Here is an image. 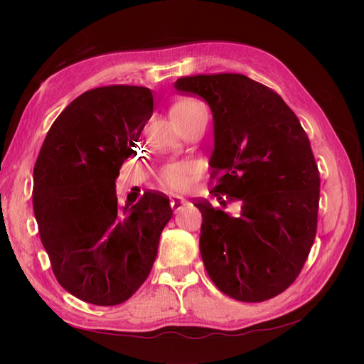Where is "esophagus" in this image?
I'll use <instances>...</instances> for the list:
<instances>
[{
  "label": "esophagus",
  "mask_w": 364,
  "mask_h": 364,
  "mask_svg": "<svg viewBox=\"0 0 364 364\" xmlns=\"http://www.w3.org/2000/svg\"><path fill=\"white\" fill-rule=\"evenodd\" d=\"M170 205L171 208L174 209V211H181V209L186 205V200L182 199V197H178V196H173L170 199Z\"/></svg>",
  "instance_id": "obj_1"
}]
</instances>
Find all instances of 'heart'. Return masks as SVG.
Masks as SVG:
<instances>
[{
  "label": "heart",
  "mask_w": 364,
  "mask_h": 364,
  "mask_svg": "<svg viewBox=\"0 0 364 364\" xmlns=\"http://www.w3.org/2000/svg\"><path fill=\"white\" fill-rule=\"evenodd\" d=\"M202 105L194 98H181L171 106V115L174 114H188ZM197 173L196 165L191 162H173L165 165L159 174V182L165 190L168 191H185L193 185L194 176Z\"/></svg>",
  "instance_id": "obj_1"
}]
</instances>
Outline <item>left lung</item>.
Here are the masks:
<instances>
[{
    "label": "left lung",
    "instance_id": "1",
    "mask_svg": "<svg viewBox=\"0 0 364 364\" xmlns=\"http://www.w3.org/2000/svg\"><path fill=\"white\" fill-rule=\"evenodd\" d=\"M174 87L200 95L214 118L211 194L222 206L196 203L205 269L232 299H272L294 282L314 243L321 178L310 139L277 92L243 74L182 77ZM234 200L238 218L224 211Z\"/></svg>",
    "mask_w": 364,
    "mask_h": 364
}]
</instances>
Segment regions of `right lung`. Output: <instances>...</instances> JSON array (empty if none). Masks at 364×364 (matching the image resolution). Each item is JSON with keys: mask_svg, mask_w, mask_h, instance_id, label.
Returning a JSON list of instances; mask_svg holds the SVG:
<instances>
[{"mask_svg": "<svg viewBox=\"0 0 364 364\" xmlns=\"http://www.w3.org/2000/svg\"><path fill=\"white\" fill-rule=\"evenodd\" d=\"M153 114L149 87L86 91L54 119L33 170V211L62 287L111 306L149 277L159 237L173 215L167 196L146 191L118 203L115 179Z\"/></svg>", "mask_w": 364, "mask_h": 364, "instance_id": "1", "label": "right lung"}]
</instances>
